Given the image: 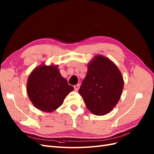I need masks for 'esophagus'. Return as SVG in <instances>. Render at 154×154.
<instances>
[{
    "mask_svg": "<svg viewBox=\"0 0 154 154\" xmlns=\"http://www.w3.org/2000/svg\"><path fill=\"white\" fill-rule=\"evenodd\" d=\"M79 88H80V84H77V85H74V90L76 91H78Z\"/></svg>",
    "mask_w": 154,
    "mask_h": 154,
    "instance_id": "esophagus-1",
    "label": "esophagus"
}]
</instances>
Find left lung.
Masks as SVG:
<instances>
[{
	"label": "left lung",
	"mask_w": 154,
	"mask_h": 154,
	"mask_svg": "<svg viewBox=\"0 0 154 154\" xmlns=\"http://www.w3.org/2000/svg\"><path fill=\"white\" fill-rule=\"evenodd\" d=\"M123 86L122 74L116 65L103 56L97 55L88 63L78 92L92 114L103 116L117 105Z\"/></svg>",
	"instance_id": "left-lung-1"
}]
</instances>
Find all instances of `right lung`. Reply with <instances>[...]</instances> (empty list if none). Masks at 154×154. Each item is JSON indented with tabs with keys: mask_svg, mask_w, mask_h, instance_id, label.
Listing matches in <instances>:
<instances>
[{
	"mask_svg": "<svg viewBox=\"0 0 154 154\" xmlns=\"http://www.w3.org/2000/svg\"><path fill=\"white\" fill-rule=\"evenodd\" d=\"M58 68L57 66L40 65L31 72L27 80V95L36 108L43 112H51L57 109L74 90Z\"/></svg>",
	"mask_w": 154,
	"mask_h": 154,
	"instance_id": "1",
	"label": "right lung"
}]
</instances>
